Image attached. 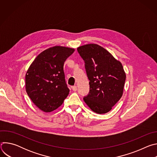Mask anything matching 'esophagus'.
I'll return each instance as SVG.
<instances>
[{"instance_id":"34e87169","label":"esophagus","mask_w":157,"mask_h":157,"mask_svg":"<svg viewBox=\"0 0 157 157\" xmlns=\"http://www.w3.org/2000/svg\"><path fill=\"white\" fill-rule=\"evenodd\" d=\"M72 88V90L74 91H76L77 90V86H72L71 87Z\"/></svg>"}]
</instances>
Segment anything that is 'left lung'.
<instances>
[{"instance_id": "left-lung-1", "label": "left lung", "mask_w": 157, "mask_h": 157, "mask_svg": "<svg viewBox=\"0 0 157 157\" xmlns=\"http://www.w3.org/2000/svg\"><path fill=\"white\" fill-rule=\"evenodd\" d=\"M78 53L85 63L89 81V94L85 103L94 113L109 112L123 94L126 75L121 61L97 44L79 47Z\"/></svg>"}]
</instances>
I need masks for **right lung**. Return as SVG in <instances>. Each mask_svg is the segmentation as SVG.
<instances>
[{
	"label": "right lung",
	"instance_id": "add662e5",
	"mask_svg": "<svg viewBox=\"0 0 157 157\" xmlns=\"http://www.w3.org/2000/svg\"><path fill=\"white\" fill-rule=\"evenodd\" d=\"M75 50L61 46L49 48L35 58L26 73L27 93L34 104L44 113L58 108L69 94L63 66Z\"/></svg>",
	"mask_w": 157,
	"mask_h": 157
}]
</instances>
